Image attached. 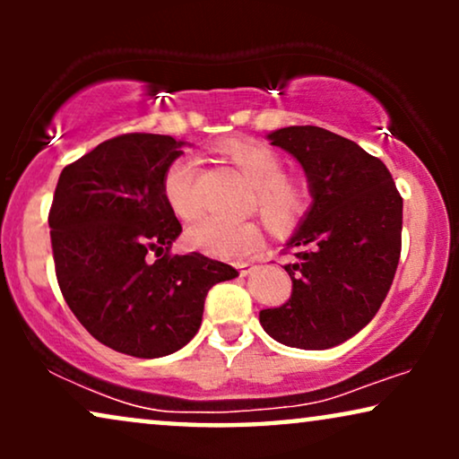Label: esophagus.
Here are the masks:
<instances>
[{
    "instance_id": "34e87169",
    "label": "esophagus",
    "mask_w": 459,
    "mask_h": 459,
    "mask_svg": "<svg viewBox=\"0 0 459 459\" xmlns=\"http://www.w3.org/2000/svg\"><path fill=\"white\" fill-rule=\"evenodd\" d=\"M238 269H240L242 275H247V273L253 272L255 265H253V263H248V261H242V263H238Z\"/></svg>"
}]
</instances>
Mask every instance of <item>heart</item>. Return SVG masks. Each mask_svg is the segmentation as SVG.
<instances>
[{"mask_svg":"<svg viewBox=\"0 0 459 459\" xmlns=\"http://www.w3.org/2000/svg\"><path fill=\"white\" fill-rule=\"evenodd\" d=\"M221 154L234 162L255 187L256 211L272 228L286 230L299 221L307 209V190L299 179L284 175V162L275 150L248 140H230L221 146ZM196 181L198 165L190 156L173 160L162 178L165 200L181 219L198 215ZM187 238L196 248L228 259L247 256L263 244V236L255 223H231L215 217L194 223Z\"/></svg>","mask_w":459,"mask_h":459,"instance_id":"1","label":"heart"}]
</instances>
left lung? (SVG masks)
<instances>
[{
  "label": "left lung",
  "instance_id": "obj_1",
  "mask_svg": "<svg viewBox=\"0 0 459 459\" xmlns=\"http://www.w3.org/2000/svg\"><path fill=\"white\" fill-rule=\"evenodd\" d=\"M272 146L299 160L311 206L286 242L292 294L263 309L259 322L286 347L322 351L372 322L393 284L401 255L403 198L385 162L328 129H275Z\"/></svg>",
  "mask_w": 459,
  "mask_h": 459
}]
</instances>
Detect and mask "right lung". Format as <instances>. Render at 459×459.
<instances>
[{"mask_svg":"<svg viewBox=\"0 0 459 459\" xmlns=\"http://www.w3.org/2000/svg\"><path fill=\"white\" fill-rule=\"evenodd\" d=\"M184 146L159 134L106 140L62 169L49 209L66 305L96 341L140 359L190 342L206 294L238 275L200 253H169L181 223L162 194V178Z\"/></svg>","mask_w":459,"mask_h":459,"instance_id":"right-lung-1","label":"right lung"}]
</instances>
